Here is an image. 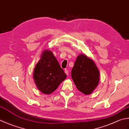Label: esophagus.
I'll return each mask as SVG.
<instances>
[{
  "label": "esophagus",
  "instance_id": "esophagus-1",
  "mask_svg": "<svg viewBox=\"0 0 129 129\" xmlns=\"http://www.w3.org/2000/svg\"><path fill=\"white\" fill-rule=\"evenodd\" d=\"M64 72H65V74H66L68 75H68H69V71H68V70L67 69H65Z\"/></svg>",
  "mask_w": 129,
  "mask_h": 129
}]
</instances>
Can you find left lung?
<instances>
[{"label": "left lung", "mask_w": 129, "mask_h": 129, "mask_svg": "<svg viewBox=\"0 0 129 129\" xmlns=\"http://www.w3.org/2000/svg\"><path fill=\"white\" fill-rule=\"evenodd\" d=\"M71 75L77 89L85 95L91 94L100 81L99 70L94 62L85 54L77 56Z\"/></svg>", "instance_id": "left-lung-1"}]
</instances>
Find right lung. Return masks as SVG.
I'll use <instances>...</instances> for the list:
<instances>
[{"instance_id":"obj_1","label":"right lung","mask_w":129,"mask_h":129,"mask_svg":"<svg viewBox=\"0 0 129 129\" xmlns=\"http://www.w3.org/2000/svg\"><path fill=\"white\" fill-rule=\"evenodd\" d=\"M34 80L37 88L45 94L54 92L67 75L50 50H45L34 68Z\"/></svg>"}]
</instances>
